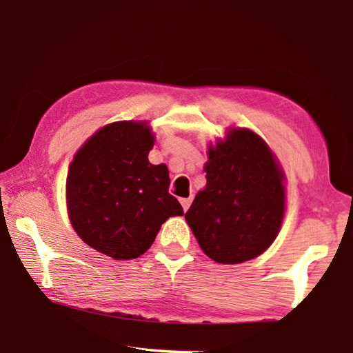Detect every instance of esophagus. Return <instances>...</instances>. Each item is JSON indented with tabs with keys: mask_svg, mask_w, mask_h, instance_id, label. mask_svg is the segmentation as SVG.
<instances>
[{
	"mask_svg": "<svg viewBox=\"0 0 353 353\" xmlns=\"http://www.w3.org/2000/svg\"><path fill=\"white\" fill-rule=\"evenodd\" d=\"M191 201H193V198H182L181 199V204H182V207H183V212H187L188 210V207L191 205Z\"/></svg>",
	"mask_w": 353,
	"mask_h": 353,
	"instance_id": "obj_1",
	"label": "esophagus"
}]
</instances>
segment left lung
Wrapping results in <instances>:
<instances>
[{"mask_svg":"<svg viewBox=\"0 0 353 353\" xmlns=\"http://www.w3.org/2000/svg\"><path fill=\"white\" fill-rule=\"evenodd\" d=\"M205 188L185 213L204 254L238 265L265 252L282 225L283 172L271 149L249 129L229 130L208 148Z\"/></svg>","mask_w":353,"mask_h":353,"instance_id":"1","label":"left lung"}]
</instances>
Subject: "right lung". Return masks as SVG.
<instances>
[{
  "mask_svg": "<svg viewBox=\"0 0 353 353\" xmlns=\"http://www.w3.org/2000/svg\"><path fill=\"white\" fill-rule=\"evenodd\" d=\"M152 146L146 123H113L87 140L70 165L71 224L83 243L115 260L145 254L160 225L183 214L168 191L166 165L149 163Z\"/></svg>",
  "mask_w": 353,
  "mask_h": 353,
  "instance_id": "obj_1",
  "label": "right lung"
}]
</instances>
